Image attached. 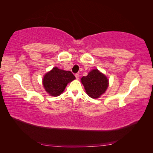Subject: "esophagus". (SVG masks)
<instances>
[{
    "instance_id": "obj_1",
    "label": "esophagus",
    "mask_w": 153,
    "mask_h": 153,
    "mask_svg": "<svg viewBox=\"0 0 153 153\" xmlns=\"http://www.w3.org/2000/svg\"><path fill=\"white\" fill-rule=\"evenodd\" d=\"M75 76L76 79H78V78H79V74H78V73H76L75 75Z\"/></svg>"
}]
</instances>
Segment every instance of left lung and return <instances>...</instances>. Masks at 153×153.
<instances>
[{"label":"left lung","instance_id":"left-lung-1","mask_svg":"<svg viewBox=\"0 0 153 153\" xmlns=\"http://www.w3.org/2000/svg\"><path fill=\"white\" fill-rule=\"evenodd\" d=\"M81 82L87 94L92 98H98L108 86L107 78L98 69H93L86 76H83Z\"/></svg>","mask_w":153,"mask_h":153}]
</instances>
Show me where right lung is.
<instances>
[{
    "label": "right lung",
    "instance_id": "1",
    "mask_svg": "<svg viewBox=\"0 0 153 153\" xmlns=\"http://www.w3.org/2000/svg\"><path fill=\"white\" fill-rule=\"evenodd\" d=\"M75 79V76L71 71H66L58 68H53L45 75L43 84L46 90L52 96H59L69 82Z\"/></svg>",
    "mask_w": 153,
    "mask_h": 153
}]
</instances>
